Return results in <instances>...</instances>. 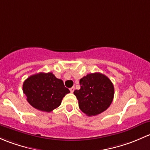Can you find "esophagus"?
I'll return each instance as SVG.
<instances>
[{
	"label": "esophagus",
	"instance_id": "obj_1",
	"mask_svg": "<svg viewBox=\"0 0 150 150\" xmlns=\"http://www.w3.org/2000/svg\"><path fill=\"white\" fill-rule=\"evenodd\" d=\"M74 89H75V87H74V86H72L71 88H70V91H71V93H73L74 91Z\"/></svg>",
	"mask_w": 150,
	"mask_h": 150
}]
</instances>
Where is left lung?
Masks as SVG:
<instances>
[{"mask_svg": "<svg viewBox=\"0 0 150 150\" xmlns=\"http://www.w3.org/2000/svg\"><path fill=\"white\" fill-rule=\"evenodd\" d=\"M81 88L74 92L79 107L88 116L97 115L109 108L114 97V86L101 73L89 74L79 81Z\"/></svg>", "mask_w": 150, "mask_h": 150, "instance_id": "obj_1", "label": "left lung"}]
</instances>
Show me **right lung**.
<instances>
[{
  "instance_id": "add662e5",
  "label": "right lung",
  "mask_w": 150,
  "mask_h": 150,
  "mask_svg": "<svg viewBox=\"0 0 150 150\" xmlns=\"http://www.w3.org/2000/svg\"><path fill=\"white\" fill-rule=\"evenodd\" d=\"M23 92L32 107L51 112L59 107L63 98L70 91L64 86V81L51 72H40L30 76L24 81Z\"/></svg>"
}]
</instances>
